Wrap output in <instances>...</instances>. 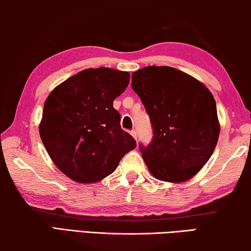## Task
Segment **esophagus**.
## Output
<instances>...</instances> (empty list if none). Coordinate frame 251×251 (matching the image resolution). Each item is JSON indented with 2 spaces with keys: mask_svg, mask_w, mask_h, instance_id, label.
<instances>
[{
  "mask_svg": "<svg viewBox=\"0 0 251 251\" xmlns=\"http://www.w3.org/2000/svg\"><path fill=\"white\" fill-rule=\"evenodd\" d=\"M130 135L133 136L135 139H137V131H136V130H134V129L130 130Z\"/></svg>",
  "mask_w": 251,
  "mask_h": 251,
  "instance_id": "1",
  "label": "esophagus"
}]
</instances>
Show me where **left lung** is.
Listing matches in <instances>:
<instances>
[{
    "instance_id": "left-lung-1",
    "label": "left lung",
    "mask_w": 251,
    "mask_h": 251,
    "mask_svg": "<svg viewBox=\"0 0 251 251\" xmlns=\"http://www.w3.org/2000/svg\"><path fill=\"white\" fill-rule=\"evenodd\" d=\"M131 87L151 123V144L139 145L151 175L163 181L188 180L217 145L219 123L214 96L196 78L169 66L134 72Z\"/></svg>"
}]
</instances>
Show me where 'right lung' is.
Returning <instances> with one entry per match:
<instances>
[{"instance_id":"add662e5","label":"right lung","mask_w":251,"mask_h":251,"mask_svg":"<svg viewBox=\"0 0 251 251\" xmlns=\"http://www.w3.org/2000/svg\"><path fill=\"white\" fill-rule=\"evenodd\" d=\"M128 83V72L87 69L55 87L46 99L41 139L54 164L71 179L82 184L103 179L136 147L113 107Z\"/></svg>"}]
</instances>
